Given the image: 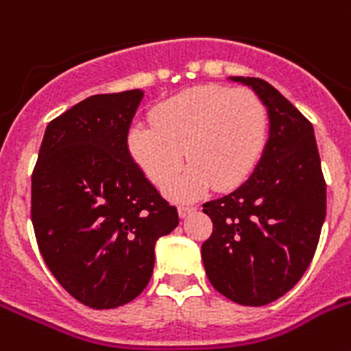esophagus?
<instances>
[{
  "instance_id": "obj_1",
  "label": "esophagus",
  "mask_w": 351,
  "mask_h": 351,
  "mask_svg": "<svg viewBox=\"0 0 351 351\" xmlns=\"http://www.w3.org/2000/svg\"><path fill=\"white\" fill-rule=\"evenodd\" d=\"M193 211H197V206H191V204H182V206H178V215H180L182 219H186L187 215H191Z\"/></svg>"
}]
</instances>
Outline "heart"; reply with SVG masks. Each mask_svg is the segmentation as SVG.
Instances as JSON below:
<instances>
[{"mask_svg": "<svg viewBox=\"0 0 351 351\" xmlns=\"http://www.w3.org/2000/svg\"><path fill=\"white\" fill-rule=\"evenodd\" d=\"M267 132L269 112L255 93L200 85L160 101L151 123H134L127 132V151L158 187L178 175L187 156L191 165L167 195L193 198L211 186L244 184L264 154Z\"/></svg>", "mask_w": 351, "mask_h": 351, "instance_id": "heart-1", "label": "heart"}]
</instances>
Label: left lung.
<instances>
[{
    "label": "left lung",
    "instance_id": "1",
    "mask_svg": "<svg viewBox=\"0 0 351 351\" xmlns=\"http://www.w3.org/2000/svg\"><path fill=\"white\" fill-rule=\"evenodd\" d=\"M267 107L269 138L247 180L204 204L213 233L202 244L209 282L242 306L269 304L299 282L326 217V182L311 121L261 78L233 76Z\"/></svg>",
    "mask_w": 351,
    "mask_h": 351
}]
</instances>
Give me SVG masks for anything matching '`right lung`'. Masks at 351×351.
<instances>
[{"label":"right lung","mask_w":351,"mask_h":351,"mask_svg":"<svg viewBox=\"0 0 351 351\" xmlns=\"http://www.w3.org/2000/svg\"><path fill=\"white\" fill-rule=\"evenodd\" d=\"M142 90L96 95L47 125L30 219L56 280L82 304L118 308L142 293L154 244L178 213L132 162L127 132Z\"/></svg>","instance_id":"1"}]
</instances>
